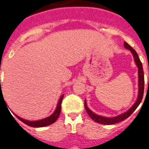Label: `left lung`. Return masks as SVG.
<instances>
[{
	"label": "left lung",
	"mask_w": 149,
	"mask_h": 149,
	"mask_svg": "<svg viewBox=\"0 0 149 149\" xmlns=\"http://www.w3.org/2000/svg\"><path fill=\"white\" fill-rule=\"evenodd\" d=\"M124 46H125V49L130 50L132 52V54L133 56V58H134V61L136 63V65L137 66L138 68V87H139V90H138V96L137 99L136 100V102L134 104L124 113H122L120 115L116 116L114 117H105V116H99L94 113L93 111H91L87 106V103H86V100H84V107H85V109L87 111V113L88 116H90L91 118L94 121L101 124V125H113V124H116L119 122L123 121L124 120L127 119L131 115L132 112H134L136 109L139 106V104H141L142 98H143V95H144V71H143V66H142V63L140 61V58L138 56L137 53L135 51L134 49L132 48L131 46L128 45V43L125 42L124 43ZM149 83V81H148Z\"/></svg>",
	"instance_id": "left-lung-1"
}]
</instances>
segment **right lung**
<instances>
[{
  "mask_svg": "<svg viewBox=\"0 0 149 149\" xmlns=\"http://www.w3.org/2000/svg\"><path fill=\"white\" fill-rule=\"evenodd\" d=\"M0 85H1V79H0ZM2 94V91H0V95ZM3 95V94H2ZM63 97L64 95H62L61 97H60V100H59L58 103H57V106L56 108L55 111L52 113V115L49 116V117H46V118H44L42 120H34V121H30V120H24L23 118H21L20 116H18L17 115H15L20 120L24 123L25 125H29L30 127H35V128H40V127H45V126H48L49 125H52V123L57 120V118L60 116V113H61V101L62 99H63Z\"/></svg>",
  "mask_w": 149,
  "mask_h": 149,
  "instance_id": "right-lung-1",
  "label": "right lung"
}]
</instances>
